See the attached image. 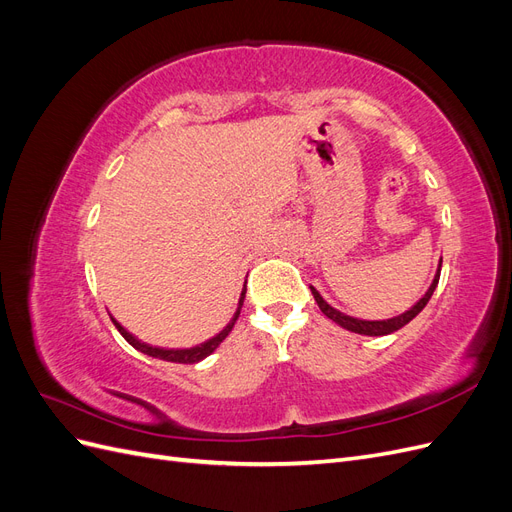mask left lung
Masks as SVG:
<instances>
[{
  "label": "left lung",
  "instance_id": "obj_1",
  "mask_svg": "<svg viewBox=\"0 0 512 512\" xmlns=\"http://www.w3.org/2000/svg\"><path fill=\"white\" fill-rule=\"evenodd\" d=\"M440 269H442V258H440V262H438V271H436V275H433V280H431V284H429V288H427V292L423 294V297L418 299L410 309H406L404 314L393 316V318H386V320H363V318L348 316V314L339 312V309H335L333 305H329L327 301H324V297H322V294H320L314 286H309V290H312L314 299H316V303H318V307H320V312H322L324 316H327V318H331L335 324H339V327H342V329L352 331V333H359V335L380 337V335H389V333L399 331L401 327H406V324H408L412 318H416L418 314L423 312V307L429 303L433 290H436V286H438Z\"/></svg>",
  "mask_w": 512,
  "mask_h": 512
}]
</instances>
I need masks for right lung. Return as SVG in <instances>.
<instances>
[{
  "label": "right lung",
  "instance_id": "1",
  "mask_svg": "<svg viewBox=\"0 0 512 512\" xmlns=\"http://www.w3.org/2000/svg\"><path fill=\"white\" fill-rule=\"evenodd\" d=\"M243 299H245V284H243V290H241V297H239L235 314H232V318H230V322L226 324V327H224L218 335H213L211 339H207V342L198 344V346H192V348H158V346H149V344L141 342V339H138L136 335H132L130 331L123 329L121 322L115 320L113 314H108V316H111L113 324L117 327V331L123 335V339H126V342H128L132 348H136L138 352H143V354H147V356H153V359L168 361V363H198V361L207 359V356H209L215 348H218V346L224 342V339L228 337V333L232 331V327H235V322H237V318H239V314H241Z\"/></svg>",
  "mask_w": 512,
  "mask_h": 512
}]
</instances>
